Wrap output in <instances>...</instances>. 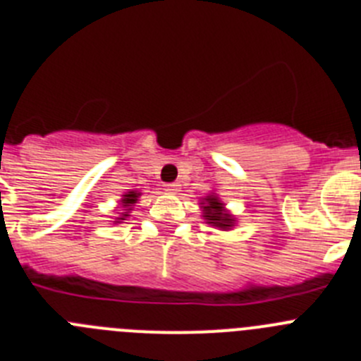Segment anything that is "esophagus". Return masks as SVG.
I'll list each match as a JSON object with an SVG mask.
<instances>
[{
	"label": "esophagus",
	"instance_id": "1",
	"mask_svg": "<svg viewBox=\"0 0 361 361\" xmlns=\"http://www.w3.org/2000/svg\"><path fill=\"white\" fill-rule=\"evenodd\" d=\"M164 191H168V193H178L180 191V188H178L177 183H170V184H164Z\"/></svg>",
	"mask_w": 361,
	"mask_h": 361
}]
</instances>
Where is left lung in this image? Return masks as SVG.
Returning <instances> with one entry per match:
<instances>
[{"label":"left lung","instance_id":"8db88e82","mask_svg":"<svg viewBox=\"0 0 361 361\" xmlns=\"http://www.w3.org/2000/svg\"><path fill=\"white\" fill-rule=\"evenodd\" d=\"M200 208H202V216L206 220V224L219 229H231L235 226V216L226 212L224 202L213 193L202 199Z\"/></svg>","mask_w":361,"mask_h":361}]
</instances>
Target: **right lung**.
Instances as JSON below:
<instances>
[{"label":"right lung","mask_w":361,"mask_h":361,"mask_svg":"<svg viewBox=\"0 0 361 361\" xmlns=\"http://www.w3.org/2000/svg\"><path fill=\"white\" fill-rule=\"evenodd\" d=\"M139 195H141L139 191H128L126 195H123V200H121V202H123V208H126V209H124V212L121 213V215L117 216V219L114 220V222H121V220H126V216H130L128 215L130 209H132L133 204H135L137 200H139Z\"/></svg>","instance_id":"obj_1"}]
</instances>
